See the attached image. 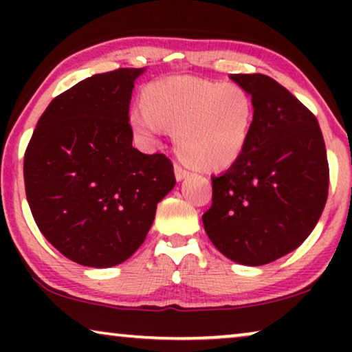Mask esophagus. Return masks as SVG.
Wrapping results in <instances>:
<instances>
[{
    "mask_svg": "<svg viewBox=\"0 0 352 352\" xmlns=\"http://www.w3.org/2000/svg\"><path fill=\"white\" fill-rule=\"evenodd\" d=\"M190 173L186 170V168H182L181 165H175V176H176V179L177 181H182V179H186L187 176H189Z\"/></svg>",
    "mask_w": 352,
    "mask_h": 352,
    "instance_id": "34e87169",
    "label": "esophagus"
}]
</instances>
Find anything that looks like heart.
<instances>
[{
  "mask_svg": "<svg viewBox=\"0 0 352 352\" xmlns=\"http://www.w3.org/2000/svg\"><path fill=\"white\" fill-rule=\"evenodd\" d=\"M133 126L146 139L175 128V146L192 166L226 170L247 146L254 122V100L243 86L197 76L158 80L147 89L146 104L131 115Z\"/></svg>",
  "mask_w": 352,
  "mask_h": 352,
  "instance_id": "1",
  "label": "heart"
}]
</instances>
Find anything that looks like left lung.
<instances>
[{
  "label": "left lung",
  "mask_w": 352,
  "mask_h": 352,
  "mask_svg": "<svg viewBox=\"0 0 352 352\" xmlns=\"http://www.w3.org/2000/svg\"><path fill=\"white\" fill-rule=\"evenodd\" d=\"M254 100V122L237 162L211 176L213 204L201 216L211 243L245 266L300 247L329 195V162L317 118L271 76L230 75Z\"/></svg>",
  "instance_id": "obj_1"
}]
</instances>
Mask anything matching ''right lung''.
Listing matches in <instances>:
<instances>
[{"label":"right lung","mask_w":352,"mask_h":352,"mask_svg":"<svg viewBox=\"0 0 352 352\" xmlns=\"http://www.w3.org/2000/svg\"><path fill=\"white\" fill-rule=\"evenodd\" d=\"M144 70L93 75L57 96L25 151L23 179L38 229L81 266L126 261L176 184L170 158L133 147L129 102Z\"/></svg>","instance_id":"obj_1"}]
</instances>
